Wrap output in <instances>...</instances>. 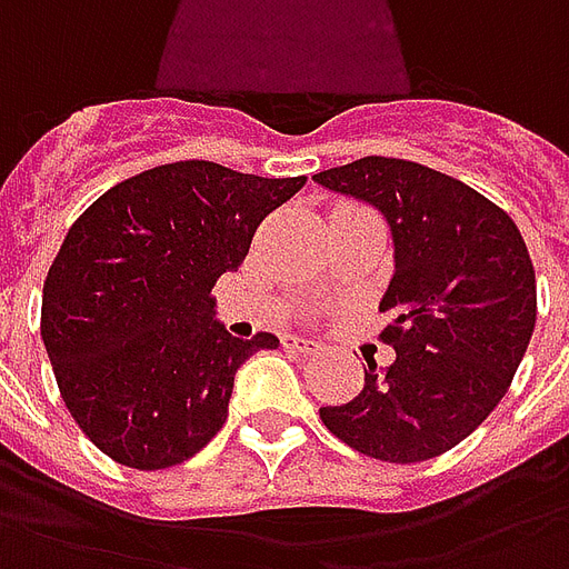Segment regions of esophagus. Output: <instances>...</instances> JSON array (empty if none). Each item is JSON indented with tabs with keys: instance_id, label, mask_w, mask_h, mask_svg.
Wrapping results in <instances>:
<instances>
[{
	"instance_id": "obj_1",
	"label": "esophagus",
	"mask_w": 569,
	"mask_h": 569,
	"mask_svg": "<svg viewBox=\"0 0 569 569\" xmlns=\"http://www.w3.org/2000/svg\"><path fill=\"white\" fill-rule=\"evenodd\" d=\"M281 346L288 351H297V355H315L318 351V342L315 339H302V336H281Z\"/></svg>"
}]
</instances>
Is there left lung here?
<instances>
[{"label":"left lung","mask_w":569,"mask_h":569,"mask_svg":"<svg viewBox=\"0 0 569 569\" xmlns=\"http://www.w3.org/2000/svg\"><path fill=\"white\" fill-rule=\"evenodd\" d=\"M370 202L393 236V279L379 339L393 363L367 358L363 391L321 421L360 455L418 463L458 446L495 412L537 325V276L516 221L479 190L430 166L360 157L312 176Z\"/></svg>","instance_id":"obj_1"}]
</instances>
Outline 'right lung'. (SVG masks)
<instances>
[{"label": "right lung", "instance_id": "right-lung-1", "mask_svg": "<svg viewBox=\"0 0 569 569\" xmlns=\"http://www.w3.org/2000/svg\"><path fill=\"white\" fill-rule=\"evenodd\" d=\"M302 184L178 160L114 184L69 227L41 290V339L69 416L102 455L166 470L221 430L236 370L279 339L214 325L211 288Z\"/></svg>", "mask_w": 569, "mask_h": 569}]
</instances>
